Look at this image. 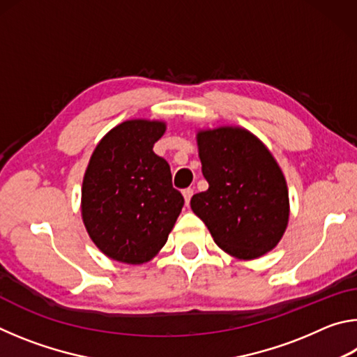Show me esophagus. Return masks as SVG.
I'll use <instances>...</instances> for the list:
<instances>
[{
  "label": "esophagus",
  "instance_id": "1",
  "mask_svg": "<svg viewBox=\"0 0 357 357\" xmlns=\"http://www.w3.org/2000/svg\"><path fill=\"white\" fill-rule=\"evenodd\" d=\"M183 195H184L185 204H189V203H190V198H192V195H193V189H184V190H183Z\"/></svg>",
  "mask_w": 357,
  "mask_h": 357
}]
</instances>
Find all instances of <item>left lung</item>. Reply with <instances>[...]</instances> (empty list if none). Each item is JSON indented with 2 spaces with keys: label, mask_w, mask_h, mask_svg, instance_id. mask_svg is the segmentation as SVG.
<instances>
[{
  "label": "left lung",
  "mask_w": 357,
  "mask_h": 357,
  "mask_svg": "<svg viewBox=\"0 0 357 357\" xmlns=\"http://www.w3.org/2000/svg\"><path fill=\"white\" fill-rule=\"evenodd\" d=\"M198 155L208 190L190 208L214 243L239 259L263 257L279 244L289 217L288 187L271 151L243 128L200 130Z\"/></svg>",
  "instance_id": "8db88e82"
}]
</instances>
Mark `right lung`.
Returning <instances> with one entry per match:
<instances>
[{
  "label": "right lung",
  "instance_id": "right-lung-1",
  "mask_svg": "<svg viewBox=\"0 0 357 357\" xmlns=\"http://www.w3.org/2000/svg\"><path fill=\"white\" fill-rule=\"evenodd\" d=\"M165 129L164 121H124L99 142L84 172L83 223L98 249L116 261L153 259L184 206L170 165L153 151Z\"/></svg>",
  "mask_w": 357,
  "mask_h": 357
}]
</instances>
